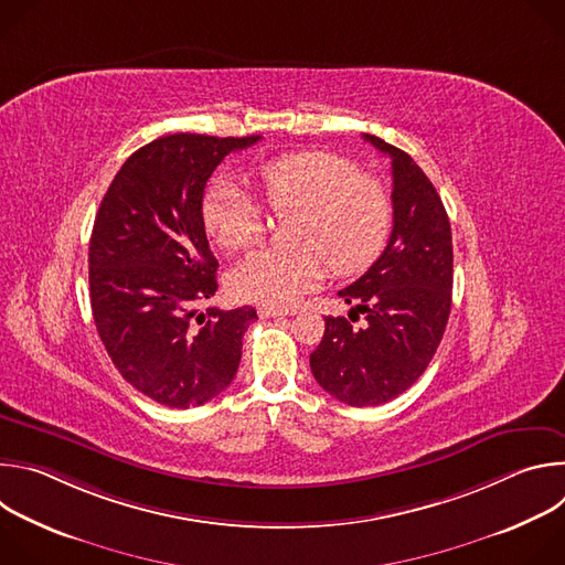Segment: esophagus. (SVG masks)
Segmentation results:
<instances>
[{"label": "esophagus", "instance_id": "esophagus-1", "mask_svg": "<svg viewBox=\"0 0 565 565\" xmlns=\"http://www.w3.org/2000/svg\"><path fill=\"white\" fill-rule=\"evenodd\" d=\"M297 308L286 306H259V317H279V315H295Z\"/></svg>", "mask_w": 565, "mask_h": 565}]
</instances>
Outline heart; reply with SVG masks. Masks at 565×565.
Returning <instances> with one entry per match:
<instances>
[{
	"label": "heart",
	"instance_id": "heart-1",
	"mask_svg": "<svg viewBox=\"0 0 565 565\" xmlns=\"http://www.w3.org/2000/svg\"><path fill=\"white\" fill-rule=\"evenodd\" d=\"M257 183L275 214H297L288 236L297 250H259L241 262L227 279L241 301L295 303L324 279V262L338 275H353L386 244L391 199L377 179L360 174L347 158L288 153L264 166ZM201 218L225 253L250 248L264 230L259 207L223 179L207 185Z\"/></svg>",
	"mask_w": 565,
	"mask_h": 565
}]
</instances>
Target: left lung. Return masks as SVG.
<instances>
[{"mask_svg": "<svg viewBox=\"0 0 565 565\" xmlns=\"http://www.w3.org/2000/svg\"><path fill=\"white\" fill-rule=\"evenodd\" d=\"M393 174V230L377 262L338 295L366 324L324 317L327 331L310 353L319 386L351 407H375L405 393L429 366L451 310L454 250L445 205L416 160L377 136ZM360 317V315H358Z\"/></svg>", "mask_w": 565, "mask_h": 565, "instance_id": "obj_1", "label": "left lung"}]
</instances>
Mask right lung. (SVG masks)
Listing matches in <instances>:
<instances>
[{
    "mask_svg": "<svg viewBox=\"0 0 565 565\" xmlns=\"http://www.w3.org/2000/svg\"><path fill=\"white\" fill-rule=\"evenodd\" d=\"M262 136L172 134L134 151L114 177L89 241L98 335L120 375L170 409L199 407L236 375L253 306H199L216 284L201 201L221 160Z\"/></svg>",
    "mask_w": 565,
    "mask_h": 565,
    "instance_id": "obj_1",
    "label": "right lung"
}]
</instances>
